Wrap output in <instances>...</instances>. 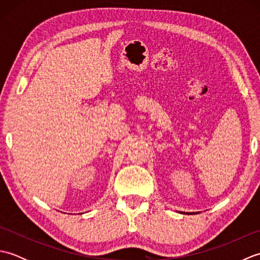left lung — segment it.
Masks as SVG:
<instances>
[{
	"instance_id": "obj_1",
	"label": "left lung",
	"mask_w": 260,
	"mask_h": 260,
	"mask_svg": "<svg viewBox=\"0 0 260 260\" xmlns=\"http://www.w3.org/2000/svg\"><path fill=\"white\" fill-rule=\"evenodd\" d=\"M187 214H194V213H193V212H191V213H187Z\"/></svg>"
}]
</instances>
